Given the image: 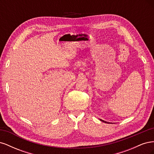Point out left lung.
Instances as JSON below:
<instances>
[{
  "mask_svg": "<svg viewBox=\"0 0 154 154\" xmlns=\"http://www.w3.org/2000/svg\"><path fill=\"white\" fill-rule=\"evenodd\" d=\"M100 121H101V122H104V123H109V122H105V121H104V120H102V119H100Z\"/></svg>",
  "mask_w": 154,
  "mask_h": 154,
  "instance_id": "8db88e82",
  "label": "left lung"
}]
</instances>
